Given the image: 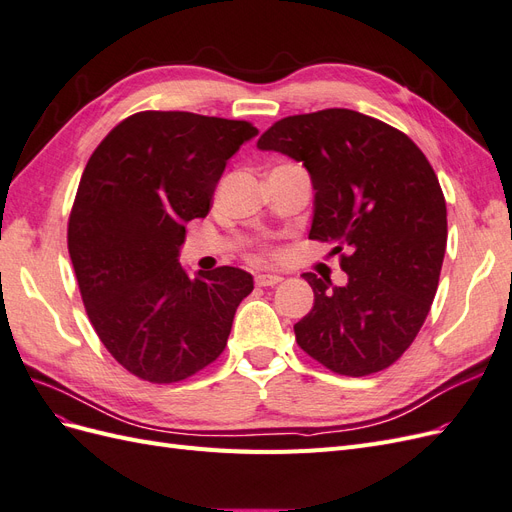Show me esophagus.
Segmentation results:
<instances>
[{
    "mask_svg": "<svg viewBox=\"0 0 512 512\" xmlns=\"http://www.w3.org/2000/svg\"><path fill=\"white\" fill-rule=\"evenodd\" d=\"M284 280L282 275H273V273H258L256 275V284L258 286H277Z\"/></svg>",
    "mask_w": 512,
    "mask_h": 512,
    "instance_id": "esophagus-1",
    "label": "esophagus"
}]
</instances>
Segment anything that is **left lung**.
<instances>
[{"label":"left lung","instance_id":"8db88e82","mask_svg":"<svg viewBox=\"0 0 512 512\" xmlns=\"http://www.w3.org/2000/svg\"><path fill=\"white\" fill-rule=\"evenodd\" d=\"M258 147L309 170V239L337 243L333 254L348 273L346 286L303 273L314 307L294 324L297 344L339 376L393 365L423 327L446 252V200L425 153L401 130L350 108L284 117Z\"/></svg>","mask_w":512,"mask_h":512}]
</instances>
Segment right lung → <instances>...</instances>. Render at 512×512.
Masks as SVG:
<instances>
[{
	"label": "right lung",
	"mask_w": 512,
	"mask_h": 512,
	"mask_svg": "<svg viewBox=\"0 0 512 512\" xmlns=\"http://www.w3.org/2000/svg\"><path fill=\"white\" fill-rule=\"evenodd\" d=\"M250 121L141 111L104 136L83 170L68 252L91 327L113 359L153 384L181 382L224 352L250 273L190 277L185 222L205 218Z\"/></svg>",
	"instance_id": "right-lung-1"
}]
</instances>
